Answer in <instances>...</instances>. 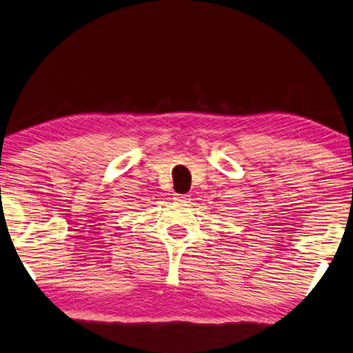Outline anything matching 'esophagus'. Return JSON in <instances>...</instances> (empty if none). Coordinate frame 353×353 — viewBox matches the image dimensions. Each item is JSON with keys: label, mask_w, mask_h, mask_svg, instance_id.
I'll return each instance as SVG.
<instances>
[{"label": "esophagus", "mask_w": 353, "mask_h": 353, "mask_svg": "<svg viewBox=\"0 0 353 353\" xmlns=\"http://www.w3.org/2000/svg\"><path fill=\"white\" fill-rule=\"evenodd\" d=\"M175 201L178 203H189L190 195L189 194H175Z\"/></svg>", "instance_id": "34e87169"}]
</instances>
